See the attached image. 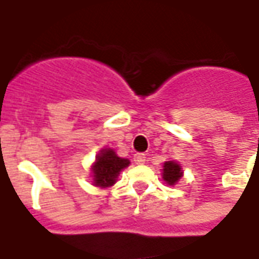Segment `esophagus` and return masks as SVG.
<instances>
[{
  "label": "esophagus",
  "instance_id": "esophagus-1",
  "mask_svg": "<svg viewBox=\"0 0 259 259\" xmlns=\"http://www.w3.org/2000/svg\"><path fill=\"white\" fill-rule=\"evenodd\" d=\"M145 158H147V156H145V154H136L135 162L137 164H143V163H145Z\"/></svg>",
  "mask_w": 259,
  "mask_h": 259
}]
</instances>
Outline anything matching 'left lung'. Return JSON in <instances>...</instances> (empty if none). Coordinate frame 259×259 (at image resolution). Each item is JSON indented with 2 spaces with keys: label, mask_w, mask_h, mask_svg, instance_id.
Segmentation results:
<instances>
[{
  "label": "left lung",
  "mask_w": 259,
  "mask_h": 259,
  "mask_svg": "<svg viewBox=\"0 0 259 259\" xmlns=\"http://www.w3.org/2000/svg\"><path fill=\"white\" fill-rule=\"evenodd\" d=\"M181 176H183V171L178 163L168 160L163 164V180L168 185H174L181 178Z\"/></svg>",
  "instance_id": "obj_1"
}]
</instances>
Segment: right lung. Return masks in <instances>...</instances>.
<instances>
[{
  "label": "right lung",
  "mask_w": 259,
  "mask_h": 259,
  "mask_svg": "<svg viewBox=\"0 0 259 259\" xmlns=\"http://www.w3.org/2000/svg\"><path fill=\"white\" fill-rule=\"evenodd\" d=\"M127 159L116 156L114 151L110 148L101 149V152L96 158L93 164V181L97 187H111L115 184V180L120 173V170L129 166Z\"/></svg>",
  "instance_id": "add662e5"
}]
</instances>
